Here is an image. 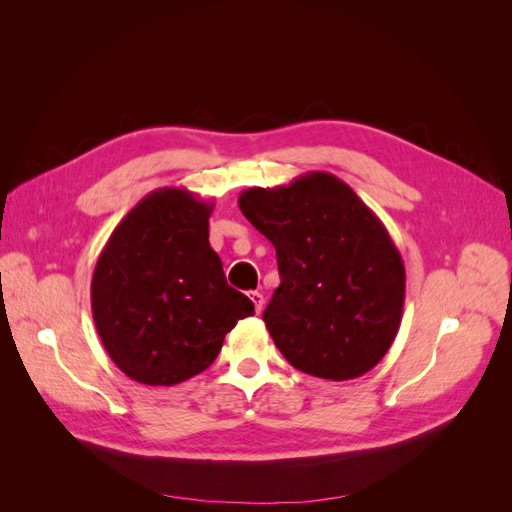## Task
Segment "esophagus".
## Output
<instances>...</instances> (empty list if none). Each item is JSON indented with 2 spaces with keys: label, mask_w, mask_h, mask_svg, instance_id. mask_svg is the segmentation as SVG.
<instances>
[{
  "label": "esophagus",
  "mask_w": 512,
  "mask_h": 512,
  "mask_svg": "<svg viewBox=\"0 0 512 512\" xmlns=\"http://www.w3.org/2000/svg\"><path fill=\"white\" fill-rule=\"evenodd\" d=\"M250 299H252V303H254V307H256V314H260L262 307H265V297H262V292L252 290V292H250Z\"/></svg>",
  "instance_id": "esophagus-1"
}]
</instances>
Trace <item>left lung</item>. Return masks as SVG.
Listing matches in <instances>:
<instances>
[{
	"label": "left lung",
	"instance_id": "obj_1",
	"mask_svg": "<svg viewBox=\"0 0 512 512\" xmlns=\"http://www.w3.org/2000/svg\"><path fill=\"white\" fill-rule=\"evenodd\" d=\"M239 209L275 247L282 284L262 318L284 359L335 382L376 367L406 297L404 260L378 215L322 170L245 190Z\"/></svg>",
	"mask_w": 512,
	"mask_h": 512
}]
</instances>
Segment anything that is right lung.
Returning a JSON list of instances; mask_svg holds the SVG:
<instances>
[{"label":"right lung","instance_id":"right-lung-1","mask_svg":"<svg viewBox=\"0 0 512 512\" xmlns=\"http://www.w3.org/2000/svg\"><path fill=\"white\" fill-rule=\"evenodd\" d=\"M213 205L160 188L128 211L91 277L102 346L128 378L173 386L205 371L254 303L226 284L209 245Z\"/></svg>","mask_w":512,"mask_h":512}]
</instances>
